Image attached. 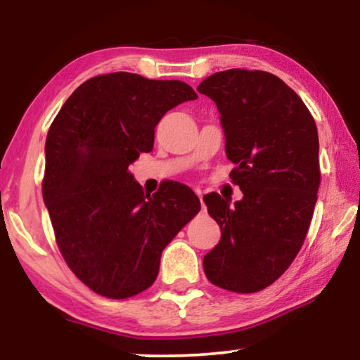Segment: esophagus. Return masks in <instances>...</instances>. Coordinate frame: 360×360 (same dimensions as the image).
<instances>
[{
    "mask_svg": "<svg viewBox=\"0 0 360 360\" xmlns=\"http://www.w3.org/2000/svg\"><path fill=\"white\" fill-rule=\"evenodd\" d=\"M196 193H198V196H200V201H201V208H203V211H205V203H203V193H201V190H196Z\"/></svg>",
    "mask_w": 360,
    "mask_h": 360,
    "instance_id": "obj_1",
    "label": "esophagus"
}]
</instances>
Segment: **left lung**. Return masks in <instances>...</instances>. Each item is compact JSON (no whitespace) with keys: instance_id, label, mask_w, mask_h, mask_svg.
Instances as JSON below:
<instances>
[{"instance_id":"8db88e82","label":"left lung","mask_w":360,"mask_h":360,"mask_svg":"<svg viewBox=\"0 0 360 360\" xmlns=\"http://www.w3.org/2000/svg\"><path fill=\"white\" fill-rule=\"evenodd\" d=\"M216 103L231 179L243 200L203 196L221 239L203 257L216 287L254 293L274 283L302 249L319 188V141L297 93L269 72L231 68L196 88Z\"/></svg>"}]
</instances>
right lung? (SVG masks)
Returning a JSON list of instances; mask_svg holds the SVG:
<instances>
[{
    "label": "right lung",
    "instance_id": "right-lung-1",
    "mask_svg": "<svg viewBox=\"0 0 360 360\" xmlns=\"http://www.w3.org/2000/svg\"><path fill=\"white\" fill-rule=\"evenodd\" d=\"M196 98L180 80L116 72L82 83L53 120L44 203L63 259L93 292L120 300L149 288L162 250L200 211L186 185L150 196L129 172L162 116Z\"/></svg>",
    "mask_w": 360,
    "mask_h": 360
}]
</instances>
